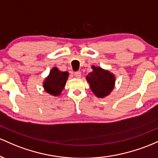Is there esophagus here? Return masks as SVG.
Listing matches in <instances>:
<instances>
[{"instance_id": "34e87169", "label": "esophagus", "mask_w": 158, "mask_h": 158, "mask_svg": "<svg viewBox=\"0 0 158 158\" xmlns=\"http://www.w3.org/2000/svg\"><path fill=\"white\" fill-rule=\"evenodd\" d=\"M74 77H75L76 78H80V77H81V72H80V71L74 72Z\"/></svg>"}]
</instances>
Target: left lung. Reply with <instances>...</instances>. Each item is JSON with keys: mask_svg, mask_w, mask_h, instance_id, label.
I'll return each mask as SVG.
<instances>
[{"mask_svg": "<svg viewBox=\"0 0 158 158\" xmlns=\"http://www.w3.org/2000/svg\"><path fill=\"white\" fill-rule=\"evenodd\" d=\"M93 72L86 77L90 89L98 98H104L111 93L114 88L115 76L109 71L101 67L92 66Z\"/></svg>", "mask_w": 158, "mask_h": 158, "instance_id": "obj_1", "label": "left lung"}]
</instances>
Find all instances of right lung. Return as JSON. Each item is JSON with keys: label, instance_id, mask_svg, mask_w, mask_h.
Wrapping results in <instances>:
<instances>
[{"label": "right lung", "instance_id": "add662e5", "mask_svg": "<svg viewBox=\"0 0 158 158\" xmlns=\"http://www.w3.org/2000/svg\"><path fill=\"white\" fill-rule=\"evenodd\" d=\"M69 77V72H61L56 67L51 70L49 75L43 83V86L46 93L54 96H58L65 87V83Z\"/></svg>", "mask_w": 158, "mask_h": 158}]
</instances>
